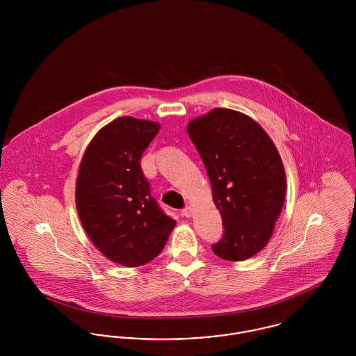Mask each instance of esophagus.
Listing matches in <instances>:
<instances>
[{
    "mask_svg": "<svg viewBox=\"0 0 356 356\" xmlns=\"http://www.w3.org/2000/svg\"><path fill=\"white\" fill-rule=\"evenodd\" d=\"M192 214H193V210H192L191 206H187V207L183 210V216L187 217V218L192 217Z\"/></svg>",
    "mask_w": 356,
    "mask_h": 356,
    "instance_id": "esophagus-1",
    "label": "esophagus"
}]
</instances>
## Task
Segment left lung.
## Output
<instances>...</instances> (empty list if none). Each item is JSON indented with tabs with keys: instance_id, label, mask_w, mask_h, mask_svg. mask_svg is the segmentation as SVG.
<instances>
[{
	"instance_id": "obj_1",
	"label": "left lung",
	"mask_w": 356,
	"mask_h": 356,
	"mask_svg": "<svg viewBox=\"0 0 356 356\" xmlns=\"http://www.w3.org/2000/svg\"><path fill=\"white\" fill-rule=\"evenodd\" d=\"M187 133L206 166L223 237L213 245L227 261H244L268 244L286 196V172L273 139L238 111L192 119Z\"/></svg>"
}]
</instances>
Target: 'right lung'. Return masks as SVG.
<instances>
[{"label": "right lung", "mask_w": 356, "mask_h": 356, "mask_svg": "<svg viewBox=\"0 0 356 356\" xmlns=\"http://www.w3.org/2000/svg\"><path fill=\"white\" fill-rule=\"evenodd\" d=\"M160 123L122 116L92 138L82 156L76 206L88 237L111 261L139 267L157 257L176 220L152 197L140 157Z\"/></svg>", "instance_id": "obj_1"}]
</instances>
